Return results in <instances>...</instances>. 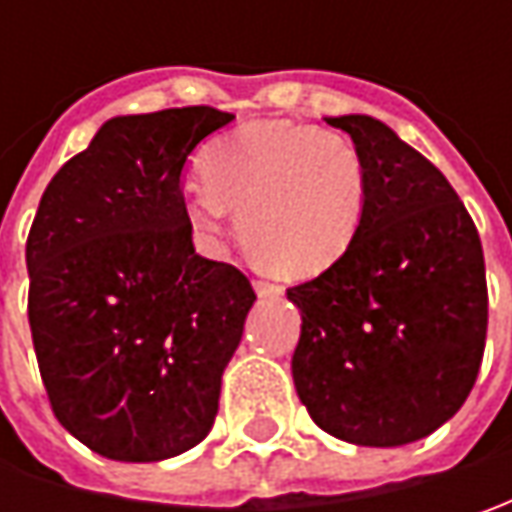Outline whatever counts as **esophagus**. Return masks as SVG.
Masks as SVG:
<instances>
[{"mask_svg": "<svg viewBox=\"0 0 512 512\" xmlns=\"http://www.w3.org/2000/svg\"><path fill=\"white\" fill-rule=\"evenodd\" d=\"M253 287H256V293H259L262 299H273V296H279V293H282V287L273 285V282H265V279H256Z\"/></svg>", "mask_w": 512, "mask_h": 512, "instance_id": "34e87169", "label": "esophagus"}]
</instances>
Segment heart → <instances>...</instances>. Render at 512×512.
<instances>
[{"label":"heart","instance_id":"1","mask_svg":"<svg viewBox=\"0 0 512 512\" xmlns=\"http://www.w3.org/2000/svg\"><path fill=\"white\" fill-rule=\"evenodd\" d=\"M199 168L202 182L182 187L190 227L216 242L239 210L247 250L285 276L322 273L359 236L367 168L342 133L287 119L247 122L216 139Z\"/></svg>","mask_w":512,"mask_h":512}]
</instances>
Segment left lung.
Returning <instances> with one entry per match:
<instances>
[{"mask_svg": "<svg viewBox=\"0 0 512 512\" xmlns=\"http://www.w3.org/2000/svg\"><path fill=\"white\" fill-rule=\"evenodd\" d=\"M367 168L356 242L287 290L293 382L310 419L362 447L419 442L470 396L487 339L479 230L442 170L373 116H330Z\"/></svg>", "mask_w": 512, "mask_h": 512, "instance_id": "left-lung-1", "label": "left lung"}]
</instances>
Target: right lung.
I'll use <instances>...</instances> for the list:
<instances>
[{
  "label": "right lung",
  "mask_w": 512,
  "mask_h": 512,
  "mask_svg": "<svg viewBox=\"0 0 512 512\" xmlns=\"http://www.w3.org/2000/svg\"><path fill=\"white\" fill-rule=\"evenodd\" d=\"M233 113L193 105L108 119L50 179L30 225L28 322L59 424L113 462L205 439L253 285L193 250L190 150Z\"/></svg>",
  "instance_id": "obj_1"
}]
</instances>
